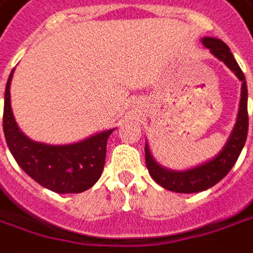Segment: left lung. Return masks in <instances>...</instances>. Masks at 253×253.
Returning a JSON list of instances; mask_svg holds the SVG:
<instances>
[{
	"mask_svg": "<svg viewBox=\"0 0 253 253\" xmlns=\"http://www.w3.org/2000/svg\"><path fill=\"white\" fill-rule=\"evenodd\" d=\"M202 42L206 48L211 49V52L217 59L224 62L241 80V101H240L237 123L224 148L221 149L220 154L216 158H213L212 161L204 163L198 168L185 170V171H173V170L165 169L154 161V158L149 154L148 147L145 145V163H147L151 177L158 184L162 185L163 188L169 191L183 192V194L208 190L214 184H217L221 178L227 176V173L233 169V166L241 154L245 141H247V135H248V105H247L248 90H247L245 76L233 54L230 52V48L223 41L219 39H213V37H205L202 39Z\"/></svg>",
	"mask_w": 253,
	"mask_h": 253,
	"instance_id": "8db88e82",
	"label": "left lung"
}]
</instances>
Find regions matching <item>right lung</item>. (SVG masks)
Segmentation results:
<instances>
[{"label":"right lung","mask_w":253,"mask_h":253,"mask_svg":"<svg viewBox=\"0 0 253 253\" xmlns=\"http://www.w3.org/2000/svg\"><path fill=\"white\" fill-rule=\"evenodd\" d=\"M9 75L5 88L2 126L8 148L34 181L58 194H79L91 188L104 170L106 141L112 130L69 145H47L29 140L19 130L11 109Z\"/></svg>","instance_id":"right-lung-1"}]
</instances>
